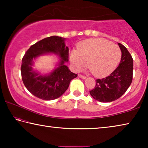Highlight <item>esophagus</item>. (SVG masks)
<instances>
[{"instance_id": "1", "label": "esophagus", "mask_w": 148, "mask_h": 148, "mask_svg": "<svg viewBox=\"0 0 148 148\" xmlns=\"http://www.w3.org/2000/svg\"><path fill=\"white\" fill-rule=\"evenodd\" d=\"M78 76L79 77H81V78H82V79H86V76H84V75H82V74H78Z\"/></svg>"}]
</instances>
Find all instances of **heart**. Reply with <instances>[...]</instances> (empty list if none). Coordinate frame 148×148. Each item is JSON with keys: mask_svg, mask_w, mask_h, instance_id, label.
I'll return each mask as SVG.
<instances>
[{"mask_svg": "<svg viewBox=\"0 0 148 148\" xmlns=\"http://www.w3.org/2000/svg\"><path fill=\"white\" fill-rule=\"evenodd\" d=\"M121 59L119 47L103 38H93L80 42L76 50L70 55V60L76 71L88 66L95 76L108 75L116 68Z\"/></svg>", "mask_w": 148, "mask_h": 148, "instance_id": "b5f03b06", "label": "heart"}]
</instances>
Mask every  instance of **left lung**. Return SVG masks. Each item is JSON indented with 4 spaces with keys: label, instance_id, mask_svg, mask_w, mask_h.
<instances>
[{
    "label": "left lung",
    "instance_id": "8db88e82",
    "mask_svg": "<svg viewBox=\"0 0 148 148\" xmlns=\"http://www.w3.org/2000/svg\"><path fill=\"white\" fill-rule=\"evenodd\" d=\"M118 45L121 51L119 66L110 76L96 79L95 88L89 91L92 98L99 102H108L118 99L132 83L133 59L123 45Z\"/></svg>",
    "mask_w": 148,
    "mask_h": 148
}]
</instances>
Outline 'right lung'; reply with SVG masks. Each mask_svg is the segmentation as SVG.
I'll list each match as a JSON object with an SVG mask.
<instances>
[{
	"mask_svg": "<svg viewBox=\"0 0 148 148\" xmlns=\"http://www.w3.org/2000/svg\"><path fill=\"white\" fill-rule=\"evenodd\" d=\"M65 38L52 36L32 45L22 59L21 72L22 80L27 90L38 98L51 101L61 96L66 91L70 82L77 76L64 64L69 61V47ZM46 53H54L61 59L58 67L48 75H42L34 71V60Z\"/></svg>",
	"mask_w": 148,
	"mask_h": 148,
	"instance_id": "add662e5",
	"label": "right lung"
}]
</instances>
